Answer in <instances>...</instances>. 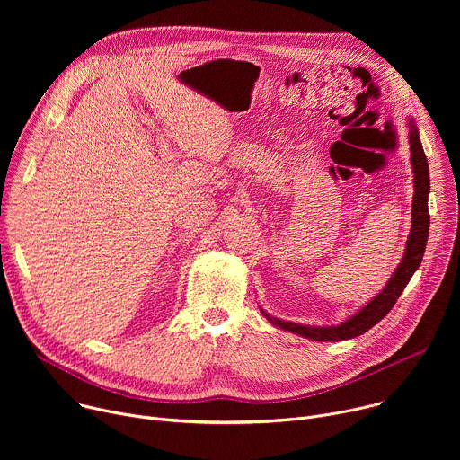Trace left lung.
Returning a JSON list of instances; mask_svg holds the SVG:
<instances>
[{"label":"left lung","instance_id":"obj_1","mask_svg":"<svg viewBox=\"0 0 460 460\" xmlns=\"http://www.w3.org/2000/svg\"><path fill=\"white\" fill-rule=\"evenodd\" d=\"M408 142L411 151V169H413V204H411V231L406 242L402 261L397 266L395 273L391 275L385 288L373 296L364 307H360L355 314L341 322L339 325H307V323H295L289 320H280L277 316L268 314L260 307L261 314L268 318L270 323H273L279 330L291 332L295 335H300L304 339L314 341V342H339L355 339L375 323H378L389 311L395 305L397 298L402 295L404 288L411 280L413 273L419 270L426 243H428V233H429V211H428V196H429V167L428 158L424 155L419 128L415 125L413 118H408Z\"/></svg>","mask_w":460,"mask_h":460}]
</instances>
